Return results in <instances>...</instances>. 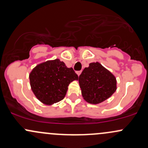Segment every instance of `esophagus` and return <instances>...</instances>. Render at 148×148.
Instances as JSON below:
<instances>
[{
    "label": "esophagus",
    "instance_id": "obj_1",
    "mask_svg": "<svg viewBox=\"0 0 148 148\" xmlns=\"http://www.w3.org/2000/svg\"><path fill=\"white\" fill-rule=\"evenodd\" d=\"M81 73H82V71H77V75H78V76L80 75Z\"/></svg>",
    "mask_w": 148,
    "mask_h": 148
}]
</instances>
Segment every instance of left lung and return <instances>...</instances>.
Instances as JSON below:
<instances>
[{
  "label": "left lung",
  "mask_w": 148,
  "mask_h": 148,
  "mask_svg": "<svg viewBox=\"0 0 148 148\" xmlns=\"http://www.w3.org/2000/svg\"><path fill=\"white\" fill-rule=\"evenodd\" d=\"M84 100L89 103H100L116 91V79L99 62L89 64L79 77Z\"/></svg>",
  "instance_id": "obj_1"
}]
</instances>
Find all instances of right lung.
I'll list each match as a JSON object with an SVG mask.
<instances>
[{
  "label": "right lung",
  "instance_id": "1",
  "mask_svg": "<svg viewBox=\"0 0 148 148\" xmlns=\"http://www.w3.org/2000/svg\"><path fill=\"white\" fill-rule=\"evenodd\" d=\"M78 79L74 69L66 67L58 59L40 64L29 74L30 86L34 94L47 105L62 101L69 84Z\"/></svg>",
  "mask_w": 148,
  "mask_h": 148
}]
</instances>
